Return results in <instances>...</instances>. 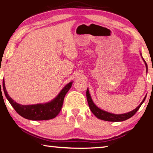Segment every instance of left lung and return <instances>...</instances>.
Instances as JSON below:
<instances>
[{
  "instance_id": "1",
  "label": "left lung",
  "mask_w": 153,
  "mask_h": 153,
  "mask_svg": "<svg viewBox=\"0 0 153 153\" xmlns=\"http://www.w3.org/2000/svg\"><path fill=\"white\" fill-rule=\"evenodd\" d=\"M143 61H144L145 65H146V67L147 69V68H148V67H147V64L146 63V62H145L144 59H143ZM86 97H87V100H88V103L90 109L91 110L92 113L94 114L97 118L100 119V120L107 121H123L126 120H128L129 118L131 117L133 115H135L136 113L140 108V107H141L142 103L144 102L145 99H146V96H145V97L144 98V99L142 101V102L139 105L138 107H137L135 108V109H134L133 111H131L129 113H124V114H120V115H115V114L108 113L107 111H103L102 109H100V108H98L92 101L91 97H90V93L88 91V88L86 90Z\"/></svg>"
}]
</instances>
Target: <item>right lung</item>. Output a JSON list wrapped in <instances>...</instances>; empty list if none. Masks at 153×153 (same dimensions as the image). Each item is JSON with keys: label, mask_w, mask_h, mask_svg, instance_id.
Wrapping results in <instances>:
<instances>
[{"label": "right lung", "mask_w": 153, "mask_h": 153, "mask_svg": "<svg viewBox=\"0 0 153 153\" xmlns=\"http://www.w3.org/2000/svg\"><path fill=\"white\" fill-rule=\"evenodd\" d=\"M1 83V82H0ZM72 86V82H69L61 90L59 95L55 99L45 104H37L32 105H22L15 102L9 97L5 88L4 81H2V86L4 94L8 99L10 104L16 111V112L22 117L27 120L40 121L48 120L55 118L60 113L62 106L63 104L64 98L67 92L69 91Z\"/></svg>", "instance_id": "1"}]
</instances>
